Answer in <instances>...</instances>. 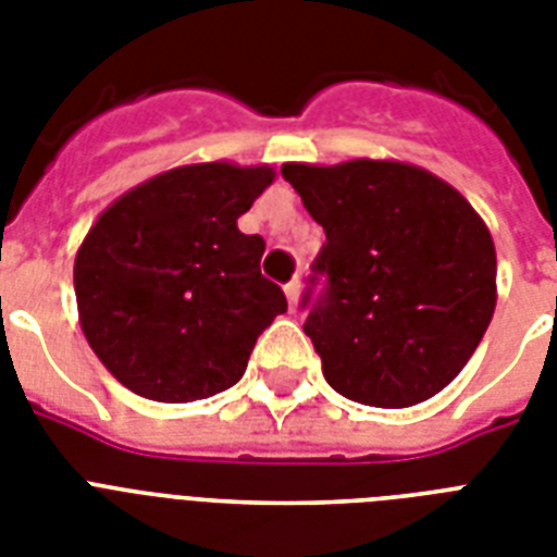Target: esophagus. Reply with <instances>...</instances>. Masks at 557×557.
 <instances>
[{
	"label": "esophagus",
	"mask_w": 557,
	"mask_h": 557,
	"mask_svg": "<svg viewBox=\"0 0 557 557\" xmlns=\"http://www.w3.org/2000/svg\"><path fill=\"white\" fill-rule=\"evenodd\" d=\"M283 292H286V297H288V309H295L297 297H300V280H292V283H286V286H283Z\"/></svg>",
	"instance_id": "1"
}]
</instances>
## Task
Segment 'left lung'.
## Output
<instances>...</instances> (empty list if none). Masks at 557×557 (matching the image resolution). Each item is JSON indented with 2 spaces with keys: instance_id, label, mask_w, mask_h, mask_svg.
Returning <instances> with one entry per match:
<instances>
[{
  "instance_id": "8db88e82",
  "label": "left lung",
  "mask_w": 557,
  "mask_h": 557,
  "mask_svg": "<svg viewBox=\"0 0 557 557\" xmlns=\"http://www.w3.org/2000/svg\"><path fill=\"white\" fill-rule=\"evenodd\" d=\"M283 178L326 234L300 306L330 387L372 407L448 387L497 304L492 234L466 196L401 161L283 164Z\"/></svg>"
}]
</instances>
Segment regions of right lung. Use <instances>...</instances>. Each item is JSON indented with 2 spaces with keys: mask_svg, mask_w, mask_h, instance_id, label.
I'll use <instances>...</instances> for the list:
<instances>
[{
  "mask_svg": "<svg viewBox=\"0 0 557 557\" xmlns=\"http://www.w3.org/2000/svg\"><path fill=\"white\" fill-rule=\"evenodd\" d=\"M274 182L269 164H185L115 199L74 257L83 335L124 387L196 401L243 379L286 295L260 274L262 236L236 219Z\"/></svg>",
  "mask_w": 557,
  "mask_h": 557,
  "instance_id": "obj_1",
  "label": "right lung"
}]
</instances>
